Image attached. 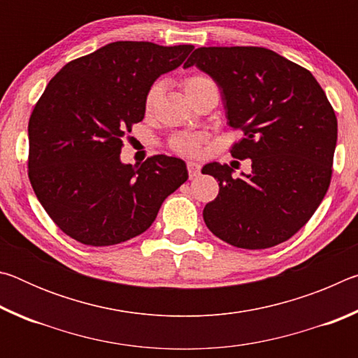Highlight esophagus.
<instances>
[{
    "instance_id": "1",
    "label": "esophagus",
    "mask_w": 358,
    "mask_h": 358,
    "mask_svg": "<svg viewBox=\"0 0 358 358\" xmlns=\"http://www.w3.org/2000/svg\"><path fill=\"white\" fill-rule=\"evenodd\" d=\"M187 173H189V178H196L199 172H201V164L196 161H187Z\"/></svg>"
}]
</instances>
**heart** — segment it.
<instances>
[{"label":"heart","mask_w":358,"mask_h":358,"mask_svg":"<svg viewBox=\"0 0 358 358\" xmlns=\"http://www.w3.org/2000/svg\"><path fill=\"white\" fill-rule=\"evenodd\" d=\"M207 87H216V85L210 77L202 76V74L187 76L183 80V88H185L186 94H187V98L192 96L194 93H197V92H201V90L207 88ZM161 92H162L161 82H155L148 88V92L145 93V98H143L145 112L150 113L151 110H153L155 106L157 104V99H159ZM202 141H203L202 136L187 134V132H180V134H175V136L171 137V141H169V147H171L173 151H177V153H181V155H196L199 148H201Z\"/></svg>","instance_id":"obj_1"}]
</instances>
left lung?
I'll return each mask as SVG.
<instances>
[{
    "label": "left lung",
    "instance_id": "left-lung-1",
    "mask_svg": "<svg viewBox=\"0 0 358 358\" xmlns=\"http://www.w3.org/2000/svg\"><path fill=\"white\" fill-rule=\"evenodd\" d=\"M192 64L221 88L230 128L243 131L230 155L252 161L240 178L220 162L202 169L220 181L203 221L243 250L280 245L310 221L329 189L335 110L310 71L265 47H201L185 68Z\"/></svg>",
    "mask_w": 358,
    "mask_h": 358
}]
</instances>
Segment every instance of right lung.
Segmentation results:
<instances>
[{
  "label": "right lung",
  "mask_w": 358,
  "mask_h": 358,
  "mask_svg": "<svg viewBox=\"0 0 358 358\" xmlns=\"http://www.w3.org/2000/svg\"><path fill=\"white\" fill-rule=\"evenodd\" d=\"M192 45L118 41L72 59L52 78L28 123V177L52 221L88 246L143 234L167 196L187 180L185 161L155 155L121 164L123 138L143 120L157 77Z\"/></svg>",
  "instance_id": "1"
}]
</instances>
